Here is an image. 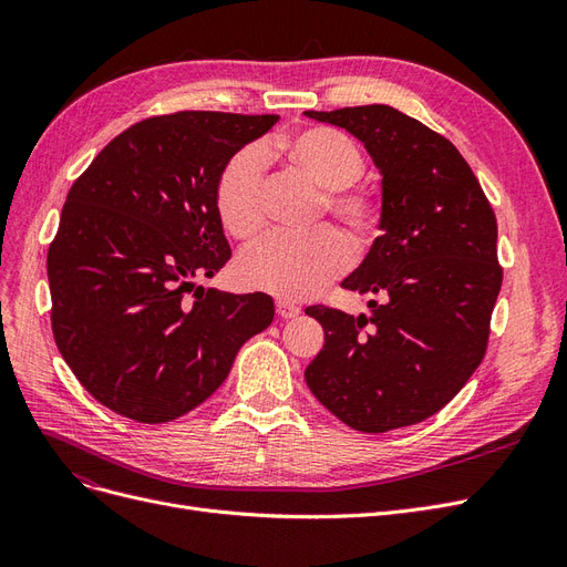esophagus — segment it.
I'll list each match as a JSON object with an SVG mask.
<instances>
[{"label": "esophagus", "mask_w": 567, "mask_h": 567, "mask_svg": "<svg viewBox=\"0 0 567 567\" xmlns=\"http://www.w3.org/2000/svg\"><path fill=\"white\" fill-rule=\"evenodd\" d=\"M277 315H279L281 319H296V317L300 315V307L279 298V300H277Z\"/></svg>", "instance_id": "obj_1"}]
</instances>
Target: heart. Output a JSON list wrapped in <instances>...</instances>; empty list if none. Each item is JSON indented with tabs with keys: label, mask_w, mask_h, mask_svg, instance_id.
Instances as JSON below:
<instances>
[{
	"label": "heart",
	"mask_w": 567,
	"mask_h": 567,
	"mask_svg": "<svg viewBox=\"0 0 567 567\" xmlns=\"http://www.w3.org/2000/svg\"><path fill=\"white\" fill-rule=\"evenodd\" d=\"M271 151L326 188L321 210H329L354 241H369L379 229L381 205L369 186L357 184L364 173V153L348 134L315 125L267 146V153ZM262 169V151L248 146L236 153L217 179V215L236 238H252L265 227ZM350 262L348 238L333 227H319L307 234L262 238L238 257L236 277L246 288L265 290L281 300H302L340 277Z\"/></svg>",
	"instance_id": "1"
}]
</instances>
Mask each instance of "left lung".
Returning a JSON list of instances; mask_svg holds the SVG:
<instances>
[{
  "label": "left lung",
  "mask_w": 567,
  "mask_h": 567,
  "mask_svg": "<svg viewBox=\"0 0 567 567\" xmlns=\"http://www.w3.org/2000/svg\"><path fill=\"white\" fill-rule=\"evenodd\" d=\"M348 130L381 175V236L340 286L371 317L307 307L323 348L305 369L315 398L362 433L433 416L483 362L502 288L496 217L473 169L442 134L392 106L305 111Z\"/></svg>",
  "instance_id": "left-lung-1"
}]
</instances>
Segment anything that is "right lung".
<instances>
[{
  "label": "right lung",
  "instance_id": "add662e5",
  "mask_svg": "<svg viewBox=\"0 0 567 567\" xmlns=\"http://www.w3.org/2000/svg\"><path fill=\"white\" fill-rule=\"evenodd\" d=\"M277 120L215 111L142 120L68 192L47 255L51 329L84 390L115 414L184 416L271 323L269 296L196 279H213L231 257L215 205L221 169Z\"/></svg>",
  "mask_w": 567,
  "mask_h": 567
}]
</instances>
